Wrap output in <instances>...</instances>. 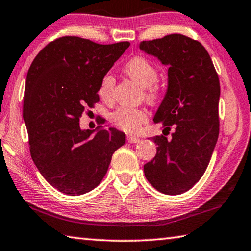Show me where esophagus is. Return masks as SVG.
<instances>
[{
	"label": "esophagus",
	"instance_id": "34e87169",
	"mask_svg": "<svg viewBox=\"0 0 251 251\" xmlns=\"http://www.w3.org/2000/svg\"><path fill=\"white\" fill-rule=\"evenodd\" d=\"M127 141L129 143H140L142 140L140 137H136V136H128L127 137Z\"/></svg>",
	"mask_w": 251,
	"mask_h": 251
}]
</instances>
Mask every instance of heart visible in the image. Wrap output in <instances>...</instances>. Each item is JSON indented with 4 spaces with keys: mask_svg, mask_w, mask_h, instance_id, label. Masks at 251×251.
<instances>
[{
    "mask_svg": "<svg viewBox=\"0 0 251 251\" xmlns=\"http://www.w3.org/2000/svg\"><path fill=\"white\" fill-rule=\"evenodd\" d=\"M124 70L129 78H132L134 81L146 89L147 96L150 98L156 97L158 89L155 85V81L157 80L158 73L152 62H150L144 57H135L126 63ZM114 87V75L111 74L104 75L99 83V96L104 100H109L113 97ZM110 119L117 128L126 133L135 134L140 132L142 124L147 121V113L141 108L121 106L110 115Z\"/></svg>",
    "mask_w": 251,
    "mask_h": 251,
    "instance_id": "1",
    "label": "heart"
}]
</instances>
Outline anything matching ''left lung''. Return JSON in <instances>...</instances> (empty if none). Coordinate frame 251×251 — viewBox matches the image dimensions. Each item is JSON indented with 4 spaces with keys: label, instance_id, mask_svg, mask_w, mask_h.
I'll list each match as a JSON object with an SVG mask.
<instances>
[{
    "label": "left lung",
    "instance_id": "8db88e82",
    "mask_svg": "<svg viewBox=\"0 0 251 251\" xmlns=\"http://www.w3.org/2000/svg\"><path fill=\"white\" fill-rule=\"evenodd\" d=\"M140 49L169 67L168 88L153 121L174 132L154 136L156 155L144 165L155 189L169 196L190 190L203 176L219 135L220 83L211 58L199 41L182 34L142 41Z\"/></svg>",
    "mask_w": 251,
    "mask_h": 251
}]
</instances>
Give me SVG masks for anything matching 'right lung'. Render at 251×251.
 I'll list each match as a JSON object with an SVG mask.
<instances>
[{
    "mask_svg": "<svg viewBox=\"0 0 251 251\" xmlns=\"http://www.w3.org/2000/svg\"><path fill=\"white\" fill-rule=\"evenodd\" d=\"M129 45L62 37L31 63L23 102L31 157L48 183L62 193L81 196L96 188L114 152L125 144L126 135L115 127L81 129L79 119L87 106L99 100L102 75Z\"/></svg>",
    "mask_w": 251,
    "mask_h": 251,
    "instance_id": "1",
    "label": "right lung"
}]
</instances>
